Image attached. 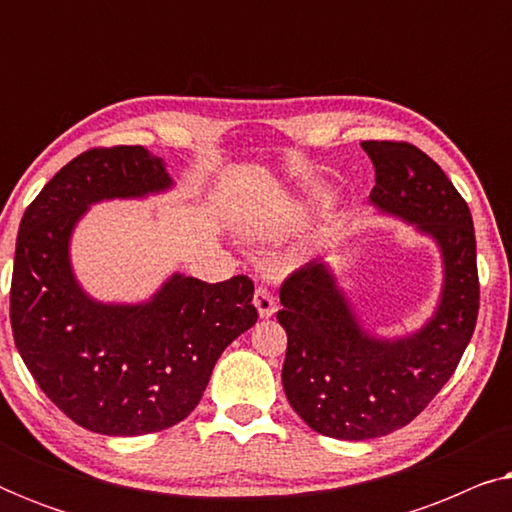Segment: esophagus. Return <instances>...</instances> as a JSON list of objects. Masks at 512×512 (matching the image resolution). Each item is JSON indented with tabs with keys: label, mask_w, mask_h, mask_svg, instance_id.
<instances>
[{
	"label": "esophagus",
	"mask_w": 512,
	"mask_h": 512,
	"mask_svg": "<svg viewBox=\"0 0 512 512\" xmlns=\"http://www.w3.org/2000/svg\"><path fill=\"white\" fill-rule=\"evenodd\" d=\"M254 307L258 310V317L261 319H270L272 314L277 312V303H275V296L265 289V286H258L256 293H254Z\"/></svg>",
	"instance_id": "34e87169"
}]
</instances>
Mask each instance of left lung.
Masks as SVG:
<instances>
[{
  "label": "left lung",
  "mask_w": 512,
  "mask_h": 512,
  "mask_svg": "<svg viewBox=\"0 0 512 512\" xmlns=\"http://www.w3.org/2000/svg\"><path fill=\"white\" fill-rule=\"evenodd\" d=\"M363 151L375 165L370 207L436 244L443 282L431 317L394 338L366 326L324 258L284 282V394L312 431L338 440L410 424L452 377L480 305L473 219L452 181L412 144L363 142Z\"/></svg>",
  "instance_id": "obj_1"
}]
</instances>
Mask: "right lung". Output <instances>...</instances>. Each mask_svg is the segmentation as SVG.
<instances>
[{
	"instance_id": "1",
	"label": "right lung",
	"mask_w": 512,
	"mask_h": 512,
	"mask_svg": "<svg viewBox=\"0 0 512 512\" xmlns=\"http://www.w3.org/2000/svg\"><path fill=\"white\" fill-rule=\"evenodd\" d=\"M174 188L144 146L81 153L27 207L11 279V328L41 391L83 429L144 436L179 424L205 394L214 363L256 324L254 284L172 272L146 300L104 303L76 279L72 237L90 207Z\"/></svg>"
}]
</instances>
